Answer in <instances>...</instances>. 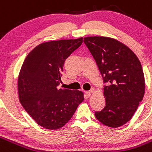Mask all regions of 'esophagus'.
Instances as JSON below:
<instances>
[{"label": "esophagus", "mask_w": 152, "mask_h": 152, "mask_svg": "<svg viewBox=\"0 0 152 152\" xmlns=\"http://www.w3.org/2000/svg\"><path fill=\"white\" fill-rule=\"evenodd\" d=\"M92 92H93V90H89V91L86 92V95H87V97H90V96Z\"/></svg>", "instance_id": "obj_1"}]
</instances>
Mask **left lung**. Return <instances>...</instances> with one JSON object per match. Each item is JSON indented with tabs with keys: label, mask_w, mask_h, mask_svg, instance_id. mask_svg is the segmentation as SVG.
Masks as SVG:
<instances>
[{
	"label": "left lung",
	"mask_w": 152,
	"mask_h": 152,
	"mask_svg": "<svg viewBox=\"0 0 152 152\" xmlns=\"http://www.w3.org/2000/svg\"><path fill=\"white\" fill-rule=\"evenodd\" d=\"M103 77L105 106L96 111L99 121L109 127L123 126L132 118L145 94L140 60L129 47L113 38H83Z\"/></svg>",
	"instance_id": "obj_1"
}]
</instances>
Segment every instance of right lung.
Listing matches in <instances>:
<instances>
[{"instance_id":"right-lung-1","label":"right lung","mask_w":152,"mask_h":152,"mask_svg":"<svg viewBox=\"0 0 152 152\" xmlns=\"http://www.w3.org/2000/svg\"><path fill=\"white\" fill-rule=\"evenodd\" d=\"M82 43L83 37L42 43L29 53L22 64L18 78L19 101L42 127H62L83 101L81 91L58 87L65 59Z\"/></svg>"}]
</instances>
